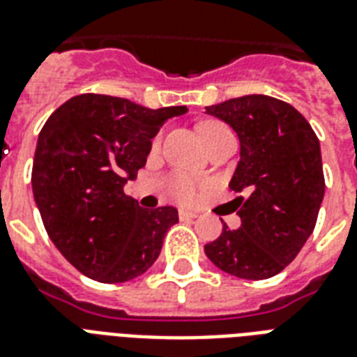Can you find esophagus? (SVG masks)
Returning <instances> with one entry per match:
<instances>
[{"label": "esophagus", "instance_id": "34e87169", "mask_svg": "<svg viewBox=\"0 0 357 357\" xmlns=\"http://www.w3.org/2000/svg\"><path fill=\"white\" fill-rule=\"evenodd\" d=\"M199 214L194 213V211H184V208H181L178 211V218L181 220H188V218H197Z\"/></svg>", "mask_w": 357, "mask_h": 357}]
</instances>
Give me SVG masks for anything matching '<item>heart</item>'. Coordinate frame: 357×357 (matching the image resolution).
<instances>
[{
    "mask_svg": "<svg viewBox=\"0 0 357 357\" xmlns=\"http://www.w3.org/2000/svg\"><path fill=\"white\" fill-rule=\"evenodd\" d=\"M220 130H226V126L222 124V122H214V120L203 122V124L199 126V133L201 139H203V143H205L213 133H216V131ZM165 188H167V194L171 195V197H175L176 201L190 203V201L197 199L201 186L188 175H171L167 178V182H165Z\"/></svg>",
    "mask_w": 357,
    "mask_h": 357,
    "instance_id": "obj_1",
    "label": "heart"
}]
</instances>
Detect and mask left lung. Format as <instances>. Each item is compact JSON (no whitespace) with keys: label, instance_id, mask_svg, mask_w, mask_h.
Masks as SVG:
<instances>
[{"label":"left lung","instance_id":"1","mask_svg":"<svg viewBox=\"0 0 357 357\" xmlns=\"http://www.w3.org/2000/svg\"><path fill=\"white\" fill-rule=\"evenodd\" d=\"M207 112L239 135L241 162L229 188L248 195L235 199L239 229L222 220V235L205 254L233 277H275L314 231L326 190L318 137L301 112L269 96L227 99Z\"/></svg>","mask_w":357,"mask_h":357}]
</instances>
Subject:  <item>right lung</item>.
I'll use <instances>...</instances> for the list:
<instances>
[{
	"instance_id": "add662e5",
	"label": "right lung",
	"mask_w": 357,
	"mask_h": 357,
	"mask_svg": "<svg viewBox=\"0 0 357 357\" xmlns=\"http://www.w3.org/2000/svg\"><path fill=\"white\" fill-rule=\"evenodd\" d=\"M186 111L80 93L48 116L31 169L33 197L50 241L82 275L126 282L158 259L178 213L141 208L124 184L144 167L165 120Z\"/></svg>"
}]
</instances>
